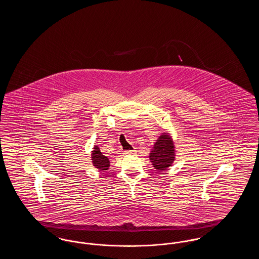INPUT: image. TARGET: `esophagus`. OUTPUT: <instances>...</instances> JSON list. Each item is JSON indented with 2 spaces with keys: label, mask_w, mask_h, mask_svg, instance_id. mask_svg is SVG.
I'll return each mask as SVG.
<instances>
[{
  "label": "esophagus",
  "mask_w": 259,
  "mask_h": 259,
  "mask_svg": "<svg viewBox=\"0 0 259 259\" xmlns=\"http://www.w3.org/2000/svg\"><path fill=\"white\" fill-rule=\"evenodd\" d=\"M136 150H126V151H124V154H133V153H135Z\"/></svg>",
  "instance_id": "34e87169"
}]
</instances>
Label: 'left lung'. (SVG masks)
Wrapping results in <instances>:
<instances>
[{
	"label": "left lung",
	"instance_id": "obj_1",
	"mask_svg": "<svg viewBox=\"0 0 259 259\" xmlns=\"http://www.w3.org/2000/svg\"><path fill=\"white\" fill-rule=\"evenodd\" d=\"M148 157L157 172H164L172 166L176 159V147L170 133L163 132L158 137Z\"/></svg>",
	"mask_w": 259,
	"mask_h": 259
}]
</instances>
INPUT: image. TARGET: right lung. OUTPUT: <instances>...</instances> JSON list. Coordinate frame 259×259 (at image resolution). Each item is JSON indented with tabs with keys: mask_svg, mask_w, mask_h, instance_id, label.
<instances>
[{
	"mask_svg": "<svg viewBox=\"0 0 259 259\" xmlns=\"http://www.w3.org/2000/svg\"><path fill=\"white\" fill-rule=\"evenodd\" d=\"M91 160L92 165L96 169H98L100 172H106L111 166L110 159L100 151V148L96 145L93 147V149L91 151Z\"/></svg>",
	"mask_w": 259,
	"mask_h": 259,
	"instance_id": "right-lung-1",
	"label": "right lung"
}]
</instances>
